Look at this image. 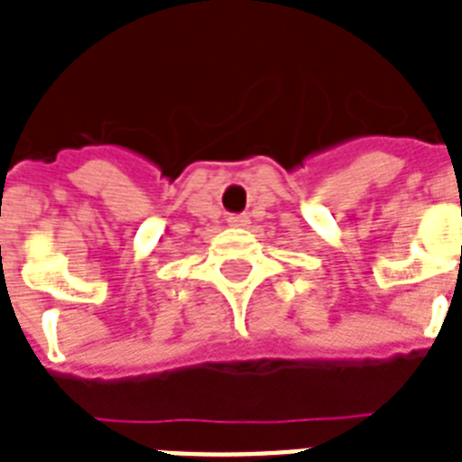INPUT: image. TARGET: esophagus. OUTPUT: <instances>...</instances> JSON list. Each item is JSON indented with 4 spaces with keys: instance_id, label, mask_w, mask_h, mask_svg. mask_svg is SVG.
I'll list each match as a JSON object with an SVG mask.
<instances>
[{
    "instance_id": "esophagus-1",
    "label": "esophagus",
    "mask_w": 462,
    "mask_h": 462,
    "mask_svg": "<svg viewBox=\"0 0 462 462\" xmlns=\"http://www.w3.org/2000/svg\"><path fill=\"white\" fill-rule=\"evenodd\" d=\"M248 224H250L248 214H231V217H228V226L231 228H248Z\"/></svg>"
}]
</instances>
